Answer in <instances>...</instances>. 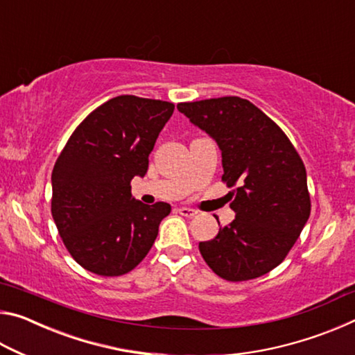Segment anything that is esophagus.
I'll use <instances>...</instances> for the list:
<instances>
[{
	"instance_id": "34e87169",
	"label": "esophagus",
	"mask_w": 355,
	"mask_h": 355,
	"mask_svg": "<svg viewBox=\"0 0 355 355\" xmlns=\"http://www.w3.org/2000/svg\"><path fill=\"white\" fill-rule=\"evenodd\" d=\"M178 213L182 214V216H186V218H194V216L197 214L196 209L188 208V207H180L178 208Z\"/></svg>"
}]
</instances>
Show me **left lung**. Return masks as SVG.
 <instances>
[{"mask_svg": "<svg viewBox=\"0 0 355 355\" xmlns=\"http://www.w3.org/2000/svg\"><path fill=\"white\" fill-rule=\"evenodd\" d=\"M189 122L213 137L222 180L236 186L235 220L199 244L203 260L230 282L257 279L285 260L310 216L307 172L286 135L239 97L178 103ZM219 222V220H218Z\"/></svg>", "mask_w": 355, "mask_h": 355, "instance_id": "8db88e82", "label": "left lung"}]
</instances>
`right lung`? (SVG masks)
I'll return each instance as SVG.
<instances>
[{
  "mask_svg": "<svg viewBox=\"0 0 355 355\" xmlns=\"http://www.w3.org/2000/svg\"><path fill=\"white\" fill-rule=\"evenodd\" d=\"M173 103L120 95L83 120L51 173V214L78 264L103 277L130 272L152 249L171 205L131 196Z\"/></svg>",
  "mask_w": 355,
  "mask_h": 355,
  "instance_id": "1",
  "label": "right lung"
}]
</instances>
